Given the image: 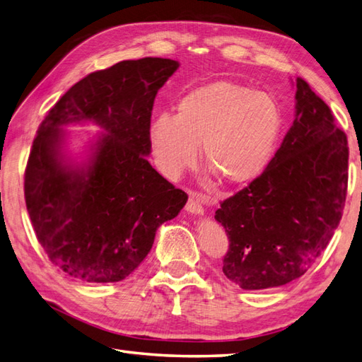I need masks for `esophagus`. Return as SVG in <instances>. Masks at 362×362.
<instances>
[{
	"label": "esophagus",
	"mask_w": 362,
	"mask_h": 362,
	"mask_svg": "<svg viewBox=\"0 0 362 362\" xmlns=\"http://www.w3.org/2000/svg\"><path fill=\"white\" fill-rule=\"evenodd\" d=\"M187 211L188 213H193V214H202L204 213V201H202V196L199 193H191L188 197V202H187Z\"/></svg>",
	"instance_id": "1"
}]
</instances>
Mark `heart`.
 <instances>
[{
	"label": "heart",
	"mask_w": 362,
	"mask_h": 362,
	"mask_svg": "<svg viewBox=\"0 0 362 362\" xmlns=\"http://www.w3.org/2000/svg\"><path fill=\"white\" fill-rule=\"evenodd\" d=\"M283 115L272 96L228 81L191 90L177 104L175 117L161 113L149 136L158 168L180 175L197 161L226 185H245L264 171L279 143Z\"/></svg>",
	"instance_id": "b5f03b06"
}]
</instances>
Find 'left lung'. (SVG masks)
<instances>
[{"instance_id":"obj_1","label":"left lung","mask_w":362,"mask_h":362,"mask_svg":"<svg viewBox=\"0 0 362 362\" xmlns=\"http://www.w3.org/2000/svg\"><path fill=\"white\" fill-rule=\"evenodd\" d=\"M296 118L255 180L214 214L228 236L222 272L247 291L302 276L342 218L349 183L347 135L308 82L296 81Z\"/></svg>"}]
</instances>
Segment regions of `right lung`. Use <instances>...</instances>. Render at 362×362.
<instances>
[{
  "label": "right lung",
  "mask_w": 362,
  "mask_h": 362,
  "mask_svg": "<svg viewBox=\"0 0 362 362\" xmlns=\"http://www.w3.org/2000/svg\"><path fill=\"white\" fill-rule=\"evenodd\" d=\"M177 68L171 59L144 57L90 73L37 130L25 171L26 209L51 263L73 279L124 280L152 249L157 228L188 201L146 158L153 99ZM86 120L106 134L79 168L64 160L62 127Z\"/></svg>",
  "instance_id": "obj_1"
}]
</instances>
